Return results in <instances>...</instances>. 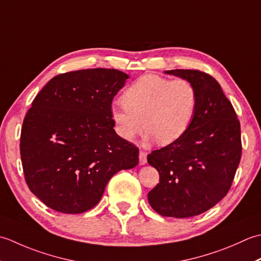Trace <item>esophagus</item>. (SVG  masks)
Here are the masks:
<instances>
[{
  "label": "esophagus",
  "mask_w": 261,
  "mask_h": 261,
  "mask_svg": "<svg viewBox=\"0 0 261 261\" xmlns=\"http://www.w3.org/2000/svg\"><path fill=\"white\" fill-rule=\"evenodd\" d=\"M147 162V154L144 151H140V164H145Z\"/></svg>",
  "instance_id": "1"
}]
</instances>
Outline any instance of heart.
Segmentation results:
<instances>
[{
    "label": "heart",
    "mask_w": 261,
    "mask_h": 261,
    "mask_svg": "<svg viewBox=\"0 0 261 261\" xmlns=\"http://www.w3.org/2000/svg\"><path fill=\"white\" fill-rule=\"evenodd\" d=\"M197 101V91L189 80L146 74L125 90L121 95L124 106L111 108L110 117L117 134L124 140L133 141L145 127L148 138L167 145L188 130Z\"/></svg>",
    "instance_id": "b5f03b06"
}]
</instances>
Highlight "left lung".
<instances>
[{
  "mask_svg": "<svg viewBox=\"0 0 261 261\" xmlns=\"http://www.w3.org/2000/svg\"><path fill=\"white\" fill-rule=\"evenodd\" d=\"M166 73L187 79L197 91L195 118L185 134L147 155L160 182L147 194L162 216L185 219L215 206L230 190L242 154L240 121L222 88L198 70Z\"/></svg>",
  "mask_w": 261,
  "mask_h": 261,
  "instance_id": "left-lung-1",
  "label": "left lung"
}]
</instances>
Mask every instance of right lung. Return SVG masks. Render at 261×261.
<instances>
[{"mask_svg": "<svg viewBox=\"0 0 261 261\" xmlns=\"http://www.w3.org/2000/svg\"><path fill=\"white\" fill-rule=\"evenodd\" d=\"M128 75L89 68L53 77L27 113L20 136L25 182L56 212L80 214L99 203L108 181L138 163V147L116 134L113 99Z\"/></svg>", "mask_w": 261, "mask_h": 261, "instance_id": "1", "label": "right lung"}]
</instances>
